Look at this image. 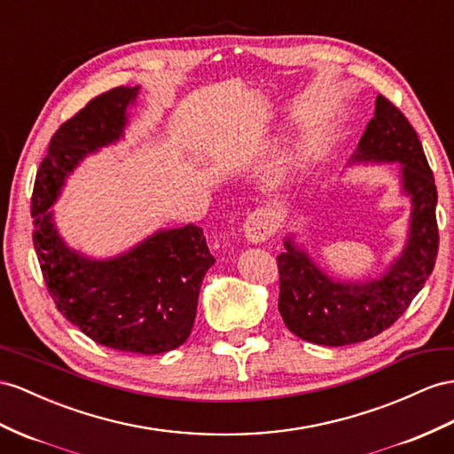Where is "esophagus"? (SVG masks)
Returning <instances> with one entry per match:
<instances>
[{
	"instance_id": "obj_1",
	"label": "esophagus",
	"mask_w": 454,
	"mask_h": 454,
	"mask_svg": "<svg viewBox=\"0 0 454 454\" xmlns=\"http://www.w3.org/2000/svg\"><path fill=\"white\" fill-rule=\"evenodd\" d=\"M272 234V223L270 216L264 211H254L251 213L246 223H243V236L251 243H261L266 241Z\"/></svg>"
}]
</instances>
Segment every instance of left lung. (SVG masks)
Wrapping results in <instances>:
<instances>
[{
    "instance_id": "obj_1",
    "label": "left lung",
    "mask_w": 454,
    "mask_h": 454,
    "mask_svg": "<svg viewBox=\"0 0 454 454\" xmlns=\"http://www.w3.org/2000/svg\"><path fill=\"white\" fill-rule=\"evenodd\" d=\"M348 165H399V185L411 201V218L401 253L378 278L366 280L332 278L297 241V234L289 231L284 238L286 251L276 257L278 309L297 338L326 347L360 343L387 330L424 287L439 246L432 168L411 122L383 96L376 98L374 119Z\"/></svg>"
}]
</instances>
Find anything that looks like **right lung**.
I'll list each match as a JSON object with an SVG mask.
<instances>
[{"label": "right lung", "instance_id": "add662e5", "mask_svg": "<svg viewBox=\"0 0 454 454\" xmlns=\"http://www.w3.org/2000/svg\"><path fill=\"white\" fill-rule=\"evenodd\" d=\"M139 86H121L91 99L50 142L32 193L34 249L61 315L90 340L116 351L159 355L190 338L197 299L215 264L203 228H160L107 259L73 249L50 208L86 157L119 144Z\"/></svg>", "mask_w": 454, "mask_h": 454}]
</instances>
